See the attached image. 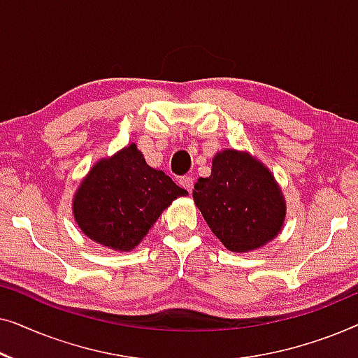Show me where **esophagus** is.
Segmentation results:
<instances>
[{
    "mask_svg": "<svg viewBox=\"0 0 358 358\" xmlns=\"http://www.w3.org/2000/svg\"><path fill=\"white\" fill-rule=\"evenodd\" d=\"M179 184L190 192L194 189V178L192 176H182V178H179Z\"/></svg>",
    "mask_w": 358,
    "mask_h": 358,
    "instance_id": "esophagus-1",
    "label": "esophagus"
}]
</instances>
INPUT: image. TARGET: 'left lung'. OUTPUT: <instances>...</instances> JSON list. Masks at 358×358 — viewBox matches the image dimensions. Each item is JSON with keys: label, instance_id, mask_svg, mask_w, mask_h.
Wrapping results in <instances>:
<instances>
[{"label": "left lung", "instance_id": "8db88e82", "mask_svg": "<svg viewBox=\"0 0 358 358\" xmlns=\"http://www.w3.org/2000/svg\"><path fill=\"white\" fill-rule=\"evenodd\" d=\"M194 189L195 205L229 251H252L280 231L283 195L266 166L246 153H218L210 178H200Z\"/></svg>", "mask_w": 358, "mask_h": 358}]
</instances>
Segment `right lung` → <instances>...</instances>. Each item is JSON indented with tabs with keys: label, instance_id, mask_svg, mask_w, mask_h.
Returning a JSON list of instances; mask_svg holds the SVG:
<instances>
[{
	"label": "right lung",
	"instance_id": "add662e5",
	"mask_svg": "<svg viewBox=\"0 0 358 358\" xmlns=\"http://www.w3.org/2000/svg\"><path fill=\"white\" fill-rule=\"evenodd\" d=\"M182 195L187 190L163 171L150 168L130 145L91 169L73 200V213L87 238L117 251H130L161 212Z\"/></svg>",
	"mask_w": 358,
	"mask_h": 358
}]
</instances>
